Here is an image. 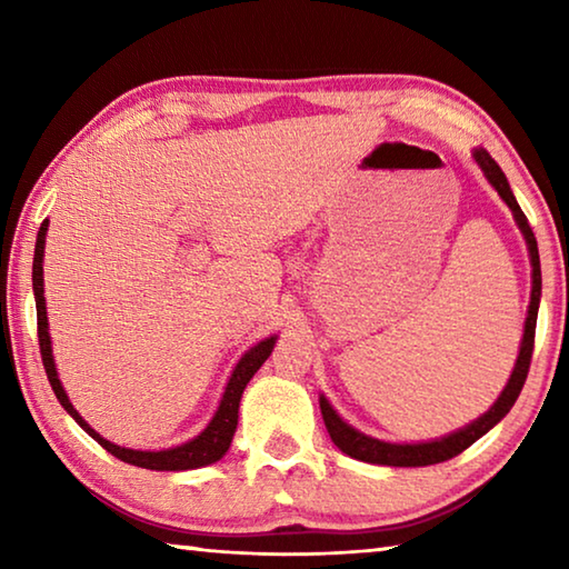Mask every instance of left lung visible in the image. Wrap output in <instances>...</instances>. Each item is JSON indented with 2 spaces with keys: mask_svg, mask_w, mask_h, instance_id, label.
I'll return each instance as SVG.
<instances>
[{
  "mask_svg": "<svg viewBox=\"0 0 569 569\" xmlns=\"http://www.w3.org/2000/svg\"><path fill=\"white\" fill-rule=\"evenodd\" d=\"M475 160L477 166L485 172V178L492 182V188L499 192V198L505 200L512 210V216L517 220L519 230L527 240V250H529V263H532V293H529V308H527V319H525V333H522V346H519V356L517 363L512 369V377H509L505 391L499 393V399L489 407V411L481 413L479 419H475L467 427H461L451 435L441 437V439H431V441H419V445H393V441H381L373 439L363 431L353 429L351 423H346L336 409L329 403V399L321 397V413H323V423L329 429V435L333 439V445L339 447L343 455H349L353 459L369 461V465H383V467H429V465H439V461H447L451 457H457L465 451L467 447L475 445L479 437H485L495 423L502 421L509 409L515 407V401L522 391L525 381H527V371H529V361H532V349H535V329H537V311H539V296H542V273H539V250H537V238L532 233V228L527 223V216L519 208L517 198L509 182L505 178L502 168L497 166L495 158L489 156L485 148L475 150Z\"/></svg>",
  "mask_w": 569,
  "mask_h": 569,
  "instance_id": "1",
  "label": "left lung"
}]
</instances>
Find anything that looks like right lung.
Instances as JSON below:
<instances>
[{
	"label": "right lung",
	"mask_w": 569,
	"mask_h": 569,
	"mask_svg": "<svg viewBox=\"0 0 569 569\" xmlns=\"http://www.w3.org/2000/svg\"><path fill=\"white\" fill-rule=\"evenodd\" d=\"M47 226L50 220H44L40 226V233H37V246H34V263H32V288H34V301H37V336H40V353H42V363L47 371V379H50V387L54 391L57 401L62 403L64 411L80 423V427L88 431V435L98 441L100 447L110 451L112 457H118L120 461H128V465L142 467V469H156V471H182V469H198V467H208L213 461L223 459V455L233 441L236 427H238V407H240V397H243V389L248 387V381L253 379V373L261 369L263 361L271 356L273 346H276V336L271 339H263L261 343H256L253 349H248L240 361L236 363L233 373H230L228 387L223 391V399H220L218 409L210 419L208 427L200 431L196 439L186 441V445L172 447V449H160V451H140V449H124L112 445L104 437H100L88 421H84L77 409L72 407V401L67 399V393L60 383V377H57L54 369V356H52V341H50V323H47V308H44V276H42V261H44V236H47Z\"/></svg>",
	"instance_id": "obj_1"
}]
</instances>
